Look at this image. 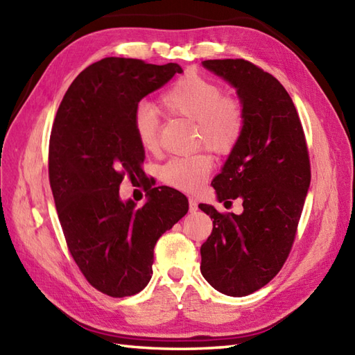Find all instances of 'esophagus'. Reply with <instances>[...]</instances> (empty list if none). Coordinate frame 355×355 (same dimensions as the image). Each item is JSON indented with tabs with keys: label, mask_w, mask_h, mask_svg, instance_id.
Segmentation results:
<instances>
[{
	"label": "esophagus",
	"mask_w": 355,
	"mask_h": 355,
	"mask_svg": "<svg viewBox=\"0 0 355 355\" xmlns=\"http://www.w3.org/2000/svg\"><path fill=\"white\" fill-rule=\"evenodd\" d=\"M189 210H190V213H195V211L198 210V202H196V199H193V198H189Z\"/></svg>",
	"instance_id": "1"
}]
</instances>
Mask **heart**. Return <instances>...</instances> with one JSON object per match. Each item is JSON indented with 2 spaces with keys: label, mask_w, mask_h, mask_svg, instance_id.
<instances>
[{
  "label": "heart",
  "mask_w": 355,
  "mask_h": 355,
  "mask_svg": "<svg viewBox=\"0 0 355 355\" xmlns=\"http://www.w3.org/2000/svg\"><path fill=\"white\" fill-rule=\"evenodd\" d=\"M160 109L172 116L187 118L196 124V141L208 150L226 156L240 142L246 127V111L240 98L225 96L211 78L187 71L175 79L159 98ZM133 132L148 153L159 150V115L151 105L141 103L133 114ZM213 159L205 151L169 160L160 171L166 186L181 192H196L211 174Z\"/></svg>",
  "instance_id": "1"
}]
</instances>
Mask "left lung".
<instances>
[{"label": "left lung", "mask_w": 355, "mask_h": 355, "mask_svg": "<svg viewBox=\"0 0 355 355\" xmlns=\"http://www.w3.org/2000/svg\"><path fill=\"white\" fill-rule=\"evenodd\" d=\"M204 67L237 88L246 127L211 186L217 199H241L243 213H219L201 246V272L219 293L244 297L284 267L311 184V160L297 109L279 80L248 60H207Z\"/></svg>", "instance_id": "8db88e82"}]
</instances>
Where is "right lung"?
Returning <instances> with one entry per match:
<instances>
[{
    "instance_id": "1",
    "label": "right lung",
    "mask_w": 355,
    "mask_h": 355,
    "mask_svg": "<svg viewBox=\"0 0 355 355\" xmlns=\"http://www.w3.org/2000/svg\"><path fill=\"white\" fill-rule=\"evenodd\" d=\"M175 62L107 57L80 71L62 98L49 139V183L71 258L88 284L109 297L138 294L151 279L154 246L189 210L178 190L142 171L133 132L141 98L165 85ZM124 176L146 180L138 211L119 199Z\"/></svg>"
}]
</instances>
